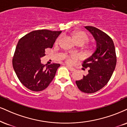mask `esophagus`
Wrapping results in <instances>:
<instances>
[{
	"mask_svg": "<svg viewBox=\"0 0 127 127\" xmlns=\"http://www.w3.org/2000/svg\"><path fill=\"white\" fill-rule=\"evenodd\" d=\"M67 68H68V69H69L70 71H75V68H74L71 67L67 66Z\"/></svg>",
	"mask_w": 127,
	"mask_h": 127,
	"instance_id": "34e87169",
	"label": "esophagus"
}]
</instances>
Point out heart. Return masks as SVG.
I'll use <instances>...</instances> for the list:
<instances>
[{"instance_id":"obj_1","label":"heart","mask_w":127,"mask_h":127,"mask_svg":"<svg viewBox=\"0 0 127 127\" xmlns=\"http://www.w3.org/2000/svg\"><path fill=\"white\" fill-rule=\"evenodd\" d=\"M73 36L74 38V40L78 44H81V45H84L85 44L87 43L89 40V36L87 33L84 31H77L73 33ZM61 40H62V36H59L56 39V41H55V44L56 45H59L60 43ZM63 58H64L66 61V62L68 64H71L72 63L73 59H77V57L74 55H68L67 54H65L63 56Z\"/></svg>"}]
</instances>
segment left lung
I'll return each instance as SVG.
<instances>
[{
  "label": "left lung",
  "mask_w": 127,
  "mask_h": 127,
  "mask_svg": "<svg viewBox=\"0 0 127 127\" xmlns=\"http://www.w3.org/2000/svg\"><path fill=\"white\" fill-rule=\"evenodd\" d=\"M85 27L96 41V48L91 57L82 63L83 67L89 68V73L81 80L76 81V83L80 91L93 94L109 82L115 70L117 56L114 42L108 35L92 26Z\"/></svg>",
  "instance_id": "8db88e82"
}]
</instances>
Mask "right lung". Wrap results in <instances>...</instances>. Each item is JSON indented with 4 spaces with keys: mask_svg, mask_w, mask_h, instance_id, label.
Instances as JSON below:
<instances>
[{
    "mask_svg": "<svg viewBox=\"0 0 127 127\" xmlns=\"http://www.w3.org/2000/svg\"><path fill=\"white\" fill-rule=\"evenodd\" d=\"M62 31L48 30L33 31L18 41L12 65L20 82L32 91H42L53 80L60 64L45 65L41 63L45 49L51 48Z\"/></svg>",
    "mask_w": 127,
    "mask_h": 127,
    "instance_id": "obj_1",
    "label": "right lung"
}]
</instances>
